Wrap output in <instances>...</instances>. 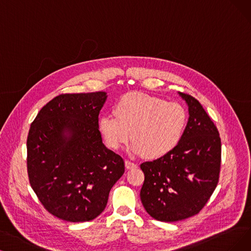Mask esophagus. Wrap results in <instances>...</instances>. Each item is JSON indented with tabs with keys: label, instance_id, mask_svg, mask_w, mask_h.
<instances>
[{
	"label": "esophagus",
	"instance_id": "1",
	"mask_svg": "<svg viewBox=\"0 0 251 251\" xmlns=\"http://www.w3.org/2000/svg\"><path fill=\"white\" fill-rule=\"evenodd\" d=\"M126 168L127 170H131V169H135L137 168V165L133 162H131V160H126Z\"/></svg>",
	"mask_w": 251,
	"mask_h": 251
}]
</instances>
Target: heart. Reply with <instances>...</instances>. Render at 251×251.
<instances>
[{
    "mask_svg": "<svg viewBox=\"0 0 251 251\" xmlns=\"http://www.w3.org/2000/svg\"><path fill=\"white\" fill-rule=\"evenodd\" d=\"M113 114L99 119L107 146L118 150L133 138L129 151L155 159L169 154L184 136L188 114L178 103L144 93H127L113 106Z\"/></svg>",
    "mask_w": 251,
    "mask_h": 251,
    "instance_id": "obj_1",
    "label": "heart"
}]
</instances>
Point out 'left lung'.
Instances as JSON below:
<instances>
[{
	"label": "left lung",
	"mask_w": 251,
	"mask_h": 251,
	"mask_svg": "<svg viewBox=\"0 0 251 251\" xmlns=\"http://www.w3.org/2000/svg\"><path fill=\"white\" fill-rule=\"evenodd\" d=\"M188 106V122L179 145L169 154L140 168V198L147 213L174 223L201 211L218 183L222 142L217 127L197 99L179 93Z\"/></svg>",
	"instance_id": "1"
}]
</instances>
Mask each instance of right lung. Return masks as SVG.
Returning a JSON list of instances; mask_svg holds the SVG:
<instances>
[{"mask_svg": "<svg viewBox=\"0 0 251 251\" xmlns=\"http://www.w3.org/2000/svg\"><path fill=\"white\" fill-rule=\"evenodd\" d=\"M106 100L105 92L59 95L29 127V183L47 211L66 222H89L101 214L125 173L123 157L104 145L99 131Z\"/></svg>", "mask_w": 251, "mask_h": 251, "instance_id": "obj_1", "label": "right lung"}]
</instances>
